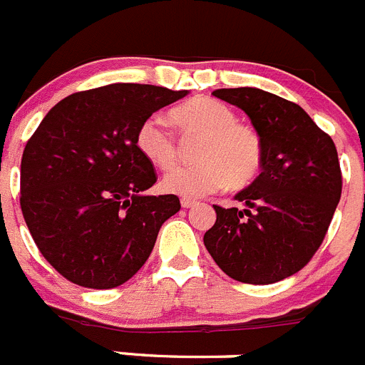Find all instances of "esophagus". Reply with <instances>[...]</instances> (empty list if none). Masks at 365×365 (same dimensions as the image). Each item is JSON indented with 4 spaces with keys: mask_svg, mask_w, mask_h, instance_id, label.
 Returning a JSON list of instances; mask_svg holds the SVG:
<instances>
[{
    "mask_svg": "<svg viewBox=\"0 0 365 365\" xmlns=\"http://www.w3.org/2000/svg\"><path fill=\"white\" fill-rule=\"evenodd\" d=\"M180 206L182 207H186V210H188V207H193V206H197V200H193V199H180Z\"/></svg>",
    "mask_w": 365,
    "mask_h": 365,
    "instance_id": "34e87169",
    "label": "esophagus"
}]
</instances>
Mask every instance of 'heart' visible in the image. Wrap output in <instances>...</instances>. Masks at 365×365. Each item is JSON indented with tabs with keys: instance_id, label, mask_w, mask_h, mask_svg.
<instances>
[{
	"instance_id": "b5f03b06",
	"label": "heart",
	"mask_w": 365,
	"mask_h": 365,
	"mask_svg": "<svg viewBox=\"0 0 365 365\" xmlns=\"http://www.w3.org/2000/svg\"><path fill=\"white\" fill-rule=\"evenodd\" d=\"M170 120L185 138L200 136L195 148L199 163L166 173L161 186L166 193L199 199L217 190L244 188L258 177L263 165V143L249 125L220 100L195 96L170 113ZM136 148L155 168L168 170L177 163V143L159 118H147L138 127Z\"/></svg>"
}]
</instances>
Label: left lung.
Instances as JSON below:
<instances>
[{"label":"left lung","instance_id":"obj_1","mask_svg":"<svg viewBox=\"0 0 365 365\" xmlns=\"http://www.w3.org/2000/svg\"><path fill=\"white\" fill-rule=\"evenodd\" d=\"M237 106L263 143L262 173L235 195L245 210L213 206L204 245L232 279L269 284L303 269L324 240L341 200L335 143L297 103L258 88L217 89Z\"/></svg>","mask_w":365,"mask_h":365}]
</instances>
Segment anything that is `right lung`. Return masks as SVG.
<instances>
[{"mask_svg": "<svg viewBox=\"0 0 365 365\" xmlns=\"http://www.w3.org/2000/svg\"><path fill=\"white\" fill-rule=\"evenodd\" d=\"M148 84H110L51 107L21 159V211L41 255L88 289H114L143 267L175 195H147L158 180L136 148L138 127L182 98Z\"/></svg>", "mask_w": 365, "mask_h": 365, "instance_id": "1", "label": "right lung"}]
</instances>
